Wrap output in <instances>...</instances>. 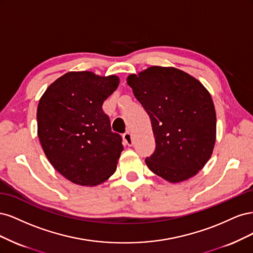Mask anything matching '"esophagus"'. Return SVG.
Wrapping results in <instances>:
<instances>
[{"mask_svg":"<svg viewBox=\"0 0 253 253\" xmlns=\"http://www.w3.org/2000/svg\"><path fill=\"white\" fill-rule=\"evenodd\" d=\"M124 140L126 141V143L127 145H132L133 144V137H132V134L129 132H126L124 134Z\"/></svg>","mask_w":253,"mask_h":253,"instance_id":"obj_1","label":"esophagus"}]
</instances>
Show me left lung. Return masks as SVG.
Instances as JSON below:
<instances>
[{
    "label": "left lung",
    "mask_w": 253,
    "mask_h": 253,
    "mask_svg": "<svg viewBox=\"0 0 253 253\" xmlns=\"http://www.w3.org/2000/svg\"><path fill=\"white\" fill-rule=\"evenodd\" d=\"M127 84L151 119L156 148L145 158L149 169L170 182L192 177L215 143L216 115L208 90L187 73L162 66L129 75Z\"/></svg>",
    "instance_id": "1"
}]
</instances>
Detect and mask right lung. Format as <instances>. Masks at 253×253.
I'll return each instance as SVG.
<instances>
[{"label": "right lung", "mask_w": 253, "mask_h": 253, "mask_svg": "<svg viewBox=\"0 0 253 253\" xmlns=\"http://www.w3.org/2000/svg\"><path fill=\"white\" fill-rule=\"evenodd\" d=\"M118 84L116 76L71 72L40 99L37 120L43 151L52 167L77 185H99L116 171L122 137L112 132L102 104Z\"/></svg>", "instance_id": "add662e5"}]
</instances>
